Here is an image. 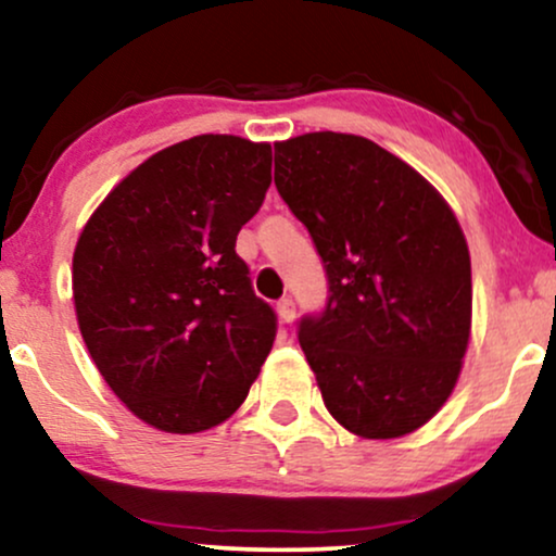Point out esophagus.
Instances as JSON below:
<instances>
[{
	"mask_svg": "<svg viewBox=\"0 0 556 556\" xmlns=\"http://www.w3.org/2000/svg\"><path fill=\"white\" fill-rule=\"evenodd\" d=\"M278 317L283 325H291V321L296 319V304H293L291 296L278 301Z\"/></svg>",
	"mask_w": 556,
	"mask_h": 556,
	"instance_id": "1",
	"label": "esophagus"
}]
</instances>
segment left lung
Here are the masks:
<instances>
[{
    "label": "left lung",
    "instance_id": "1",
    "mask_svg": "<svg viewBox=\"0 0 556 556\" xmlns=\"http://www.w3.org/2000/svg\"><path fill=\"white\" fill-rule=\"evenodd\" d=\"M276 188L309 229L327 304L299 342L330 415L400 438L454 392L471 330V263L454 211L400 156L353 134L276 143Z\"/></svg>",
    "mask_w": 556,
    "mask_h": 556
}]
</instances>
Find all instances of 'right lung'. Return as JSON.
Returning a JSON list of instances; mask_svg holds the SVG:
<instances>
[{
	"instance_id": "right-lung-1",
	"label": "right lung",
	"mask_w": 556,
	"mask_h": 556,
	"mask_svg": "<svg viewBox=\"0 0 556 556\" xmlns=\"http://www.w3.org/2000/svg\"><path fill=\"white\" fill-rule=\"evenodd\" d=\"M270 167V143L193 136L123 177L81 229V338L115 396L164 433L235 415L276 340V312L235 250Z\"/></svg>"
}]
</instances>
